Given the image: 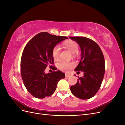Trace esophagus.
I'll return each instance as SVG.
<instances>
[{
  "label": "esophagus",
  "instance_id": "1",
  "mask_svg": "<svg viewBox=\"0 0 125 125\" xmlns=\"http://www.w3.org/2000/svg\"><path fill=\"white\" fill-rule=\"evenodd\" d=\"M70 74H67V73H66V74H65V77H70Z\"/></svg>",
  "mask_w": 125,
  "mask_h": 125
}]
</instances>
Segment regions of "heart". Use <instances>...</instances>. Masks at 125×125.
<instances>
[{
  "instance_id": "1",
  "label": "heart",
  "mask_w": 125,
  "mask_h": 125,
  "mask_svg": "<svg viewBox=\"0 0 125 125\" xmlns=\"http://www.w3.org/2000/svg\"><path fill=\"white\" fill-rule=\"evenodd\" d=\"M65 46L72 53L74 54L78 51V45L74 41H69L65 44ZM60 52V47L59 45H57L55 46L52 51V55L54 60H58L59 58V54ZM57 66L58 69L63 71L67 72L69 71L71 68L74 66V64L72 62H66L62 61L58 63Z\"/></svg>"
}]
</instances>
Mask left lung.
I'll return each mask as SVG.
<instances>
[{"mask_svg": "<svg viewBox=\"0 0 125 125\" xmlns=\"http://www.w3.org/2000/svg\"><path fill=\"white\" fill-rule=\"evenodd\" d=\"M69 38L77 42L81 51L80 61L74 71H83L84 74L83 77H79L76 84L70 87V91L79 99H89L95 95L103 80L105 60L103 52L92 40L81 36Z\"/></svg>", "mask_w": 125, "mask_h": 125, "instance_id": "8db88e82", "label": "left lung"}]
</instances>
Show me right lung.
<instances>
[{
    "label": "right lung",
    "mask_w": 125,
    "mask_h": 125,
    "mask_svg": "<svg viewBox=\"0 0 125 125\" xmlns=\"http://www.w3.org/2000/svg\"><path fill=\"white\" fill-rule=\"evenodd\" d=\"M68 37L52 35L47 32L37 34L26 44L21 59V73L28 91L34 97L44 99L54 93L59 80L65 77L60 70L45 73V69L54 64V47Z\"/></svg>",
    "instance_id": "add662e5"
}]
</instances>
